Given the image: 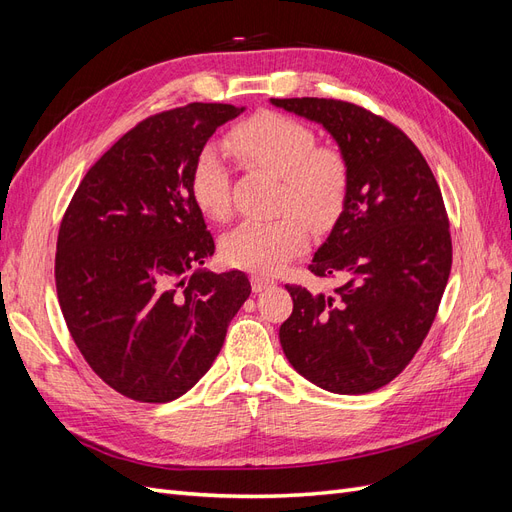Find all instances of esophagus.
Masks as SVG:
<instances>
[{
	"instance_id": "esophagus-1",
	"label": "esophagus",
	"mask_w": 512,
	"mask_h": 512,
	"mask_svg": "<svg viewBox=\"0 0 512 512\" xmlns=\"http://www.w3.org/2000/svg\"><path fill=\"white\" fill-rule=\"evenodd\" d=\"M271 286H275V282L271 280V277L252 275V290H254V292H262V290H267V288H271Z\"/></svg>"
}]
</instances>
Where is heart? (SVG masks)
<instances>
[{
    "label": "heart",
    "mask_w": 512,
    "mask_h": 512,
    "mask_svg": "<svg viewBox=\"0 0 512 512\" xmlns=\"http://www.w3.org/2000/svg\"><path fill=\"white\" fill-rule=\"evenodd\" d=\"M224 149L245 168L280 177V209L297 211L316 230L331 228L342 215L350 188L344 156L316 147V134L305 123L262 111L232 128ZM192 196L213 220L230 211V175L220 151L205 149L192 170ZM299 215L280 220H245L222 241V256L232 267L275 273L309 243L307 224Z\"/></svg>",
    "instance_id": "1"
}]
</instances>
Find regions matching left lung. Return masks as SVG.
I'll return each mask as SVG.
<instances>
[{
	"label": "left lung",
	"instance_id": "1",
	"mask_svg": "<svg viewBox=\"0 0 512 512\" xmlns=\"http://www.w3.org/2000/svg\"><path fill=\"white\" fill-rule=\"evenodd\" d=\"M316 121L350 173L346 207L309 271L344 277L335 294L286 286V359L324 391L361 395L389 384L427 337L448 282L453 243L442 192L423 153L391 121L327 98H271Z\"/></svg>",
	"mask_w": 512,
	"mask_h": 512
}]
</instances>
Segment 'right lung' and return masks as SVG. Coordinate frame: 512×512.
<instances>
[{
  "mask_svg": "<svg viewBox=\"0 0 512 512\" xmlns=\"http://www.w3.org/2000/svg\"><path fill=\"white\" fill-rule=\"evenodd\" d=\"M243 111L194 102L141 121L87 170L61 220V314L89 367L130 399L188 393L252 292L243 271L200 269L215 243L192 196L203 147Z\"/></svg>",
  "mask_w": 512,
  "mask_h": 512,
  "instance_id": "add662e5",
  "label": "right lung"
}]
</instances>
